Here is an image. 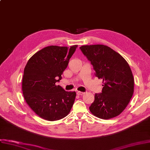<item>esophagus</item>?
I'll return each mask as SVG.
<instances>
[{
  "mask_svg": "<svg viewBox=\"0 0 150 150\" xmlns=\"http://www.w3.org/2000/svg\"><path fill=\"white\" fill-rule=\"evenodd\" d=\"M84 93V92H80V91H77L76 92V94L78 95H83Z\"/></svg>",
  "mask_w": 150,
  "mask_h": 150,
  "instance_id": "esophagus-1",
  "label": "esophagus"
}]
</instances>
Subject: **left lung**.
I'll return each mask as SVG.
<instances>
[{"instance_id":"8db88e82","label":"left lung","mask_w":150,"mask_h":150,"mask_svg":"<svg viewBox=\"0 0 150 150\" xmlns=\"http://www.w3.org/2000/svg\"><path fill=\"white\" fill-rule=\"evenodd\" d=\"M79 49L101 78L102 92L95 93L90 111L98 117L109 119L120 115L128 104L134 92V78L125 59L103 45L82 46Z\"/></svg>"}]
</instances>
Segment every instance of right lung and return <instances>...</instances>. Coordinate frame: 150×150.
I'll list each match as a JSON object with an SVG mask.
<instances>
[{
    "label": "right lung",
    "instance_id": "1",
    "mask_svg": "<svg viewBox=\"0 0 150 150\" xmlns=\"http://www.w3.org/2000/svg\"><path fill=\"white\" fill-rule=\"evenodd\" d=\"M76 47L47 46L30 58L25 67L24 98L33 110L46 120L54 121L66 117L74 105L76 92L66 91L55 83L62 79Z\"/></svg>",
    "mask_w": 150,
    "mask_h": 150
}]
</instances>
